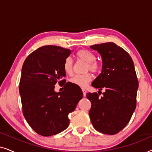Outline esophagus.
<instances>
[{"instance_id":"1","label":"esophagus","mask_w":152,"mask_h":152,"mask_svg":"<svg viewBox=\"0 0 152 152\" xmlns=\"http://www.w3.org/2000/svg\"><path fill=\"white\" fill-rule=\"evenodd\" d=\"M82 91L83 92V95H84V96H86V89L82 88Z\"/></svg>"}]
</instances>
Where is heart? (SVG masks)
Masks as SVG:
<instances>
[{"label":"heart","instance_id":"b5f03b06","mask_svg":"<svg viewBox=\"0 0 152 152\" xmlns=\"http://www.w3.org/2000/svg\"><path fill=\"white\" fill-rule=\"evenodd\" d=\"M76 57L78 59L84 61L87 63L86 66V70H90L93 72H97L99 71V65L96 60V57L93 53L87 50H81L76 54ZM64 72L67 75H71L73 73V61L70 57H67L65 59L64 63ZM93 77L90 73H86L84 75H77L74 76L70 80L71 84L76 85V86L85 88L88 86L89 83L92 80Z\"/></svg>","mask_w":152,"mask_h":152}]
</instances>
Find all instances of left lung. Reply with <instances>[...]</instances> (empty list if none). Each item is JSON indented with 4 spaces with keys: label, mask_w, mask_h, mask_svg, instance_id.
<instances>
[{
    "label": "left lung",
    "mask_w": 152,
    "mask_h": 152,
    "mask_svg": "<svg viewBox=\"0 0 152 152\" xmlns=\"http://www.w3.org/2000/svg\"><path fill=\"white\" fill-rule=\"evenodd\" d=\"M90 48L98 52L102 59V72L92 86L99 91L105 89L101 97L97 93H86L91 102V121L99 132L116 134L129 123L136 107L138 81L134 61L122 48L114 43Z\"/></svg>",
    "instance_id": "8db88e82"
}]
</instances>
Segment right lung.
Here are the masks:
<instances>
[{
  "label": "right lung",
  "instance_id": "1",
  "mask_svg": "<svg viewBox=\"0 0 152 152\" xmlns=\"http://www.w3.org/2000/svg\"><path fill=\"white\" fill-rule=\"evenodd\" d=\"M71 50L45 45L32 52L25 60L19 83L23 113L33 130L43 136L63 132L69 125L68 114L83 97L80 86L66 82L64 63ZM62 84V92L54 85Z\"/></svg>",
  "mask_w": 152,
  "mask_h": 152
}]
</instances>
